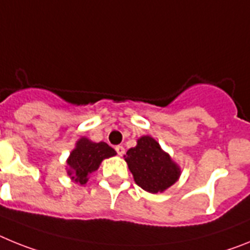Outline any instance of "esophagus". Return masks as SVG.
<instances>
[{"instance_id": "esophagus-1", "label": "esophagus", "mask_w": 250, "mask_h": 250, "mask_svg": "<svg viewBox=\"0 0 250 250\" xmlns=\"http://www.w3.org/2000/svg\"><path fill=\"white\" fill-rule=\"evenodd\" d=\"M116 151H117V153H118L119 156H123V155H125V147H123V146H117Z\"/></svg>"}]
</instances>
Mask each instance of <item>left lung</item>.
<instances>
[{"instance_id":"obj_1","label":"left lung","mask_w":250,"mask_h":250,"mask_svg":"<svg viewBox=\"0 0 250 250\" xmlns=\"http://www.w3.org/2000/svg\"><path fill=\"white\" fill-rule=\"evenodd\" d=\"M125 160L136 184L151 194L172 186L181 173L179 165L149 136L138 138L137 146L128 149Z\"/></svg>"}]
</instances>
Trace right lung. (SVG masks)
Returning <instances> with one entry per match:
<instances>
[{
    "instance_id": "add662e5",
    "label": "right lung",
    "mask_w": 250,
    "mask_h": 250,
    "mask_svg": "<svg viewBox=\"0 0 250 250\" xmlns=\"http://www.w3.org/2000/svg\"><path fill=\"white\" fill-rule=\"evenodd\" d=\"M117 152L105 142H92L82 137L71 151L68 161V175L70 179L80 185H85L89 176L98 170L104 158L116 156Z\"/></svg>"
}]
</instances>
